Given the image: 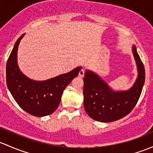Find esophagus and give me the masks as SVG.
<instances>
[{
    "label": "esophagus",
    "mask_w": 153,
    "mask_h": 153,
    "mask_svg": "<svg viewBox=\"0 0 153 153\" xmlns=\"http://www.w3.org/2000/svg\"><path fill=\"white\" fill-rule=\"evenodd\" d=\"M78 76H79L80 78H83V77L84 76V70H83V69H81V70H80Z\"/></svg>",
    "instance_id": "34e87169"
}]
</instances>
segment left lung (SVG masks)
Here are the masks:
<instances>
[{
	"mask_svg": "<svg viewBox=\"0 0 153 153\" xmlns=\"http://www.w3.org/2000/svg\"><path fill=\"white\" fill-rule=\"evenodd\" d=\"M133 53L137 64V80L128 91L116 92L94 72L87 70L83 78V105L91 119L110 123L123 118L132 111L140 97L144 81L145 70L136 46Z\"/></svg>",
	"mask_w": 153,
	"mask_h": 153,
	"instance_id": "8db88e82",
	"label": "left lung"
}]
</instances>
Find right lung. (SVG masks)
I'll list each match as a JSON object with an SVG mask.
<instances>
[{"label": "right lung", "instance_id": "1", "mask_svg": "<svg viewBox=\"0 0 153 153\" xmlns=\"http://www.w3.org/2000/svg\"><path fill=\"white\" fill-rule=\"evenodd\" d=\"M24 34L15 42L6 63V84L21 108L30 115L45 117L53 113L60 103L64 89L78 76L81 67L45 81H35L25 77L18 68L17 53Z\"/></svg>", "mask_w": 153, "mask_h": 153}]
</instances>
